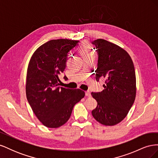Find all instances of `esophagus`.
<instances>
[{"mask_svg":"<svg viewBox=\"0 0 158 158\" xmlns=\"http://www.w3.org/2000/svg\"><path fill=\"white\" fill-rule=\"evenodd\" d=\"M85 95H86V96H88V97H91V94H90V92H89V91H87V92H85Z\"/></svg>","mask_w":158,"mask_h":158,"instance_id":"esophagus-1","label":"esophagus"}]
</instances>
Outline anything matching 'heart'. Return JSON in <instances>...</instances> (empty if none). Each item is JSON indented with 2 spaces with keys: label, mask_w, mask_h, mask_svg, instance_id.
Masks as SVG:
<instances>
[{
  "label": "heart",
  "mask_w": 158,
  "mask_h": 158,
  "mask_svg": "<svg viewBox=\"0 0 158 158\" xmlns=\"http://www.w3.org/2000/svg\"><path fill=\"white\" fill-rule=\"evenodd\" d=\"M78 51L84 59L91 58V57H94V52L92 49V47H91L89 44L87 42L83 43L79 47Z\"/></svg>",
  "instance_id": "b5f03b06"
}]
</instances>
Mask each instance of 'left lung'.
<instances>
[{"label":"left lung","mask_w":158,"mask_h":158,"mask_svg":"<svg viewBox=\"0 0 158 158\" xmlns=\"http://www.w3.org/2000/svg\"><path fill=\"white\" fill-rule=\"evenodd\" d=\"M98 55L97 82L104 78L101 92L92 93L98 106L92 111L103 125L113 126L126 117L136 98V75L132 60L119 46L102 39L92 41Z\"/></svg>","instance_id":"8db88e82"}]
</instances>
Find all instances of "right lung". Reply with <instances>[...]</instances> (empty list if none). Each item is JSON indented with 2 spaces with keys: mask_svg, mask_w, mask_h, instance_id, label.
<instances>
[{
  "mask_svg": "<svg viewBox=\"0 0 158 158\" xmlns=\"http://www.w3.org/2000/svg\"><path fill=\"white\" fill-rule=\"evenodd\" d=\"M78 41L52 40L40 46L30 60L26 77V97L37 118L49 128H58L69 119L73 107L85 95L80 89L60 87L69 52ZM64 80H67L66 76Z\"/></svg>",
  "mask_w": 158,
  "mask_h": 158,
  "instance_id": "1",
  "label": "right lung"
}]
</instances>
